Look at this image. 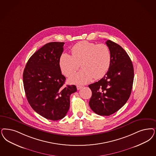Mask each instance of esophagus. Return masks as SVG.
<instances>
[{
    "label": "esophagus",
    "instance_id": "1",
    "mask_svg": "<svg viewBox=\"0 0 156 156\" xmlns=\"http://www.w3.org/2000/svg\"><path fill=\"white\" fill-rule=\"evenodd\" d=\"M82 87H83V86H81V85H77V86H76L77 90H80V89H81Z\"/></svg>",
    "mask_w": 156,
    "mask_h": 156
}]
</instances>
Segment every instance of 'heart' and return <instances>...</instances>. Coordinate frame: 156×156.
<instances>
[{
  "label": "heart",
  "instance_id": "heart-1",
  "mask_svg": "<svg viewBox=\"0 0 156 156\" xmlns=\"http://www.w3.org/2000/svg\"><path fill=\"white\" fill-rule=\"evenodd\" d=\"M72 55L62 54L59 66L66 76H70L78 70L81 63L82 69L73 75L71 83L83 84L94 78L100 79L107 74L111 62V54L107 45L96 44L82 41L75 44L71 49Z\"/></svg>",
  "mask_w": 156,
  "mask_h": 156
}]
</instances>
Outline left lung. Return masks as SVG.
I'll return each mask as SVG.
<instances>
[{"instance_id": "left-lung-1", "label": "left lung", "mask_w": 156, "mask_h": 156, "mask_svg": "<svg viewBox=\"0 0 156 156\" xmlns=\"http://www.w3.org/2000/svg\"><path fill=\"white\" fill-rule=\"evenodd\" d=\"M106 44L111 54L110 67L102 79L89 85L92 92L89 106L101 116L115 113L126 103L134 76L133 65L125 50L111 40Z\"/></svg>"}]
</instances>
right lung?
I'll list each match as a JSON object with an SVG mask.
<instances>
[{"label": "right lung", "mask_w": 156, "mask_h": 156, "mask_svg": "<svg viewBox=\"0 0 156 156\" xmlns=\"http://www.w3.org/2000/svg\"><path fill=\"white\" fill-rule=\"evenodd\" d=\"M65 43L44 45L29 58L23 73L24 89L33 109L52 120L63 118L70 108V97L75 85H65L59 59Z\"/></svg>", "instance_id": "add662e5"}]
</instances>
